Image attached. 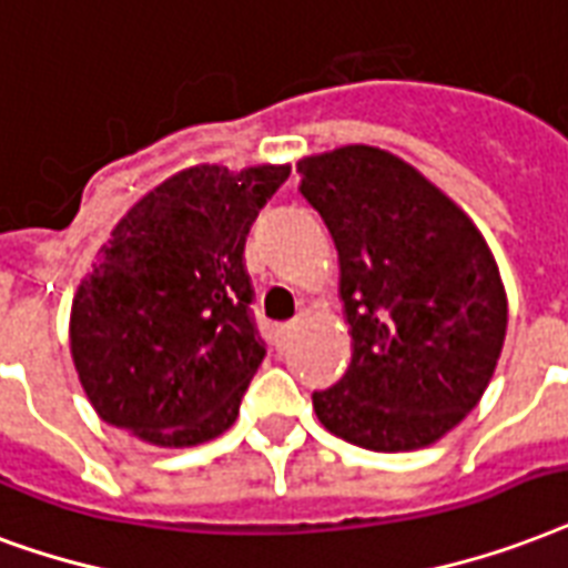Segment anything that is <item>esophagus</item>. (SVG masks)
<instances>
[{
  "label": "esophagus",
  "mask_w": 568,
  "mask_h": 568,
  "mask_svg": "<svg viewBox=\"0 0 568 568\" xmlns=\"http://www.w3.org/2000/svg\"><path fill=\"white\" fill-rule=\"evenodd\" d=\"M297 327H301V324H297V322H283V324H276V331H274L276 348H285V345H288V342L294 339V333H297Z\"/></svg>",
  "instance_id": "obj_1"
}]
</instances>
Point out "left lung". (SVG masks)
Wrapping results in <instances>:
<instances>
[{"instance_id": "obj_1", "label": "left lung", "mask_w": 568, "mask_h": 568, "mask_svg": "<svg viewBox=\"0 0 568 568\" xmlns=\"http://www.w3.org/2000/svg\"><path fill=\"white\" fill-rule=\"evenodd\" d=\"M339 253L354 354L313 408L336 438L419 449L474 410L506 336L495 255L462 207L405 160L348 145L297 163Z\"/></svg>"}]
</instances>
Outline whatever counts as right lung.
<instances>
[{
  "mask_svg": "<svg viewBox=\"0 0 568 568\" xmlns=\"http://www.w3.org/2000/svg\"><path fill=\"white\" fill-rule=\"evenodd\" d=\"M288 166H193L112 229L73 297L71 354L103 423L158 447L223 435L265 361L244 246Z\"/></svg>",
  "mask_w": 568,
  "mask_h": 568,
  "instance_id": "right-lung-1",
  "label": "right lung"
}]
</instances>
